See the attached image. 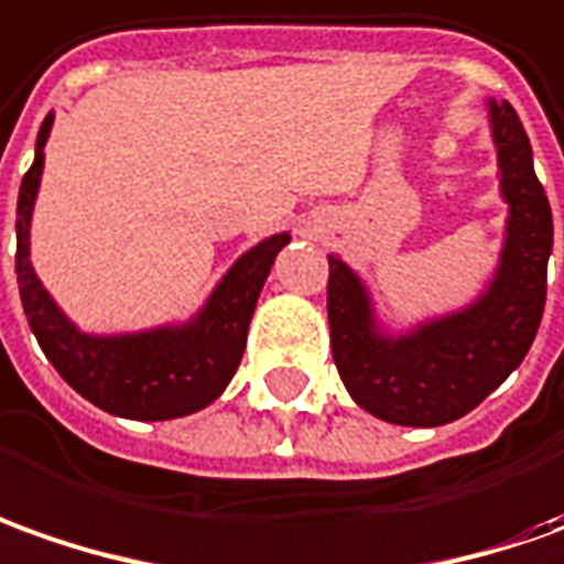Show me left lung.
I'll use <instances>...</instances> for the list:
<instances>
[{"label": "left lung", "instance_id": "obj_1", "mask_svg": "<svg viewBox=\"0 0 564 564\" xmlns=\"http://www.w3.org/2000/svg\"><path fill=\"white\" fill-rule=\"evenodd\" d=\"M507 202L495 273L469 304L414 325H387L365 279L328 254L332 356L352 402L399 426H442L495 393L522 365L546 301L553 212L531 143L507 100H485Z\"/></svg>", "mask_w": 564, "mask_h": 564}]
</instances>
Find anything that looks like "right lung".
<instances>
[{"instance_id": "right-lung-1", "label": "right lung", "mask_w": 564, "mask_h": 564, "mask_svg": "<svg viewBox=\"0 0 564 564\" xmlns=\"http://www.w3.org/2000/svg\"><path fill=\"white\" fill-rule=\"evenodd\" d=\"M52 126L54 112H48L39 128L33 165L18 193L14 270L23 313L39 347L82 399L107 414L128 421H174L196 414L212 405L236 375L260 289L275 254L291 242V232H273L239 254L189 319L141 332H82L42 285L30 260V227Z\"/></svg>"}]
</instances>
